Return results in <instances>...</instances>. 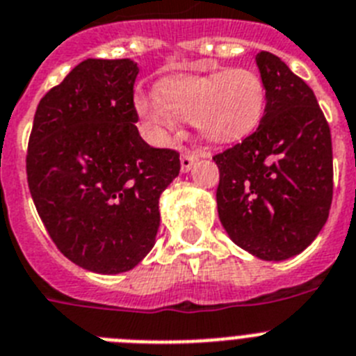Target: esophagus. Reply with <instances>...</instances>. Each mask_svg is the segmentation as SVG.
Segmentation results:
<instances>
[{"label": "esophagus", "mask_w": 356, "mask_h": 356, "mask_svg": "<svg viewBox=\"0 0 356 356\" xmlns=\"http://www.w3.org/2000/svg\"><path fill=\"white\" fill-rule=\"evenodd\" d=\"M200 157H202V154H199V152L182 154L181 156V172H184V174H186V172H190Z\"/></svg>", "instance_id": "1"}]
</instances>
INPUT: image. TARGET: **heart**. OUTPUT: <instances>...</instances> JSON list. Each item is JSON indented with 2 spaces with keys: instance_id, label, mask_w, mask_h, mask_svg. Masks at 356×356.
<instances>
[{
  "instance_id": "b5f03b06",
  "label": "heart",
  "mask_w": 356,
  "mask_h": 356,
  "mask_svg": "<svg viewBox=\"0 0 356 356\" xmlns=\"http://www.w3.org/2000/svg\"><path fill=\"white\" fill-rule=\"evenodd\" d=\"M265 100V84L256 71L231 67L163 80L157 97L136 98V111L157 141L168 140L182 120L193 122L204 140L231 143L258 127Z\"/></svg>"
}]
</instances>
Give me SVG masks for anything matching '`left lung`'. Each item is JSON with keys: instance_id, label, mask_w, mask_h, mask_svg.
<instances>
[{"instance_id": "obj_1", "label": "left lung", "mask_w": 356, "mask_h": 356, "mask_svg": "<svg viewBox=\"0 0 356 356\" xmlns=\"http://www.w3.org/2000/svg\"><path fill=\"white\" fill-rule=\"evenodd\" d=\"M267 100L254 134L213 157L218 218L227 236L265 261L301 254L330 215L332 134L310 86L280 57L259 51Z\"/></svg>"}]
</instances>
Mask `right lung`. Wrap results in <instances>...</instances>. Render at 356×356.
I'll return each instance as SVG.
<instances>
[{"label": "right lung", "mask_w": 356, "mask_h": 356, "mask_svg": "<svg viewBox=\"0 0 356 356\" xmlns=\"http://www.w3.org/2000/svg\"><path fill=\"white\" fill-rule=\"evenodd\" d=\"M131 58H86L39 102L26 174L37 213L58 251L97 274L131 270L152 251L159 197L179 154L138 131Z\"/></svg>", "instance_id": "1"}]
</instances>
